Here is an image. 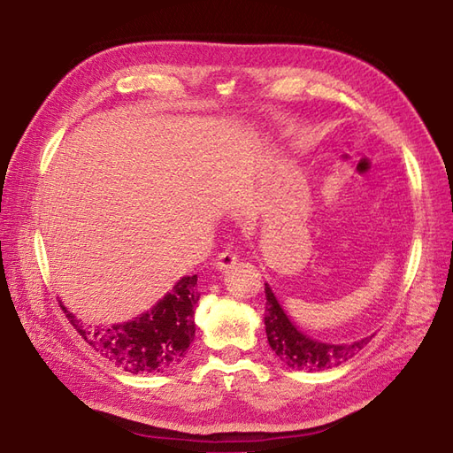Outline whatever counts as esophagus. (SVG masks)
I'll return each mask as SVG.
<instances>
[{
  "label": "esophagus",
  "instance_id": "obj_1",
  "mask_svg": "<svg viewBox=\"0 0 453 453\" xmlns=\"http://www.w3.org/2000/svg\"><path fill=\"white\" fill-rule=\"evenodd\" d=\"M236 261H238L236 253L228 248V250H223V251L219 253L217 259H215V267H217L219 271H228V269L234 267Z\"/></svg>",
  "mask_w": 453,
  "mask_h": 453
}]
</instances>
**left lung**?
<instances>
[{
	"label": "left lung",
	"instance_id": "1",
	"mask_svg": "<svg viewBox=\"0 0 453 453\" xmlns=\"http://www.w3.org/2000/svg\"><path fill=\"white\" fill-rule=\"evenodd\" d=\"M265 296H267V307H265L263 321L269 346L277 354V357L292 369L325 371L330 367H338L344 361L354 357L359 349L365 348L374 336L371 334L349 342V344H328V342L315 340L303 334L302 330H297L267 282H265Z\"/></svg>",
	"mask_w": 453,
	"mask_h": 453
}]
</instances>
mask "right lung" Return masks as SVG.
<instances>
[{
	"label": "right lung",
	"instance_id": "add662e5",
	"mask_svg": "<svg viewBox=\"0 0 453 453\" xmlns=\"http://www.w3.org/2000/svg\"><path fill=\"white\" fill-rule=\"evenodd\" d=\"M197 300V274H192L176 282L151 310L127 323L84 325L63 302L61 307L71 325L97 354L127 372L138 374L173 371L186 357L196 336L194 311Z\"/></svg>",
	"mask_w": 453,
	"mask_h": 453
}]
</instances>
